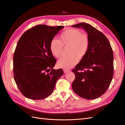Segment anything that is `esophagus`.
<instances>
[{"label": "esophagus", "instance_id": "obj_1", "mask_svg": "<svg viewBox=\"0 0 125 125\" xmlns=\"http://www.w3.org/2000/svg\"><path fill=\"white\" fill-rule=\"evenodd\" d=\"M63 71H64V73H66V72H68L70 71L69 70H67V69H64Z\"/></svg>", "mask_w": 125, "mask_h": 125}]
</instances>
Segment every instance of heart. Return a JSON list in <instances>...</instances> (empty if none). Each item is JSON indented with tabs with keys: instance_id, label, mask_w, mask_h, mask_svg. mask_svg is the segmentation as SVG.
I'll use <instances>...</instances> for the list:
<instances>
[{
	"instance_id": "1",
	"label": "heart",
	"mask_w": 125,
	"mask_h": 125,
	"mask_svg": "<svg viewBox=\"0 0 125 125\" xmlns=\"http://www.w3.org/2000/svg\"><path fill=\"white\" fill-rule=\"evenodd\" d=\"M60 40L54 38L49 43L52 54L56 58L62 56L63 46H68L67 54L59 60L57 65L60 68L69 69L73 66L86 56L89 49V39L88 35L82 33L79 30L69 29L61 33Z\"/></svg>"
}]
</instances>
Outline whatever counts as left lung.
Instances as JSON below:
<instances>
[{"mask_svg":"<svg viewBox=\"0 0 125 125\" xmlns=\"http://www.w3.org/2000/svg\"><path fill=\"white\" fill-rule=\"evenodd\" d=\"M72 27L83 29L89 39L87 53L72 70L75 74L72 87L80 97L95 99L105 93L112 81L114 76L112 49L104 34L91 25L83 22Z\"/></svg>","mask_w":125,"mask_h":125,"instance_id":"1","label":"left lung"}]
</instances>
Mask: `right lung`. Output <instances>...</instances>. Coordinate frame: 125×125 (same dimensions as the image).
<instances>
[{
	"mask_svg": "<svg viewBox=\"0 0 125 125\" xmlns=\"http://www.w3.org/2000/svg\"><path fill=\"white\" fill-rule=\"evenodd\" d=\"M63 26L37 25L20 38L14 53V78L21 93L30 99L42 100L52 94L63 74L55 70L56 62L49 43Z\"/></svg>",
	"mask_w": 125,
	"mask_h": 125,
	"instance_id": "obj_1",
	"label": "right lung"
}]
</instances>
